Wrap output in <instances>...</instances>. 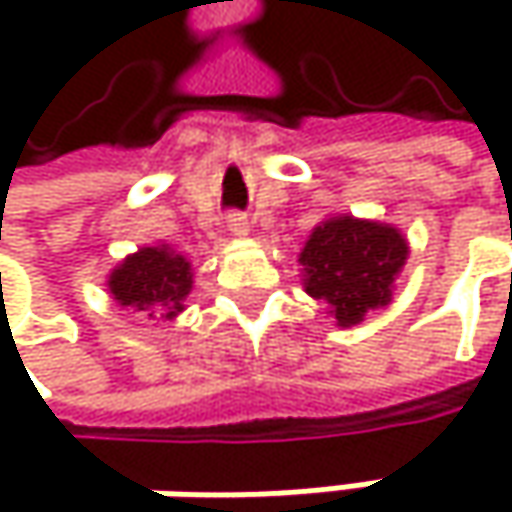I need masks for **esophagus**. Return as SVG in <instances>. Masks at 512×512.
<instances>
[{"label":"esophagus","instance_id":"esophagus-1","mask_svg":"<svg viewBox=\"0 0 512 512\" xmlns=\"http://www.w3.org/2000/svg\"><path fill=\"white\" fill-rule=\"evenodd\" d=\"M249 228H252V222H249V216H246V213H240V210L228 213V231H231L234 237H246V234H249Z\"/></svg>","mask_w":512,"mask_h":512}]
</instances>
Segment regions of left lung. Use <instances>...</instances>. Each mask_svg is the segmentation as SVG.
Masks as SVG:
<instances>
[{
    "mask_svg": "<svg viewBox=\"0 0 512 512\" xmlns=\"http://www.w3.org/2000/svg\"><path fill=\"white\" fill-rule=\"evenodd\" d=\"M409 255L406 237L382 222L332 216L317 225L299 255L305 290L323 299L338 326H356L391 302L394 278Z\"/></svg>",
    "mask_w": 512,
    "mask_h": 512,
    "instance_id": "1",
    "label": "left lung"
}]
</instances>
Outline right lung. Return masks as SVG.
Returning a JSON list of instances; mask_svg holds the SVG:
<instances>
[{
  "label": "right lung",
  "mask_w": 512,
  "mask_h": 512,
  "mask_svg": "<svg viewBox=\"0 0 512 512\" xmlns=\"http://www.w3.org/2000/svg\"><path fill=\"white\" fill-rule=\"evenodd\" d=\"M192 290V263L168 246H148L121 260L109 275L118 305L148 311V317H177Z\"/></svg>",
  "instance_id": "obj_1"
}]
</instances>
